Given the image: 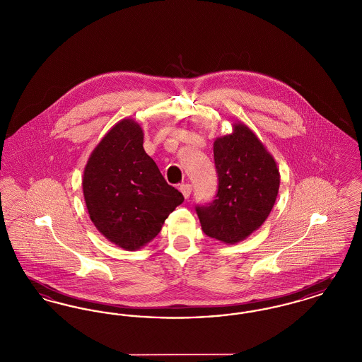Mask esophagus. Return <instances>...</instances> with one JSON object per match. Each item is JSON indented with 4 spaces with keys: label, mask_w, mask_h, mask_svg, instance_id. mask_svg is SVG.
<instances>
[{
    "label": "esophagus",
    "mask_w": 362,
    "mask_h": 362,
    "mask_svg": "<svg viewBox=\"0 0 362 362\" xmlns=\"http://www.w3.org/2000/svg\"><path fill=\"white\" fill-rule=\"evenodd\" d=\"M179 189H180V192L183 194V197L187 199L189 197V194H191V191H192V187H191V185L186 183V185H180Z\"/></svg>",
    "instance_id": "esophagus-1"
}]
</instances>
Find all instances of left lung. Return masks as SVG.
Returning a JSON list of instances; mask_svg holds the SVG:
<instances>
[{
  "label": "left lung",
  "mask_w": 362,
  "mask_h": 362,
  "mask_svg": "<svg viewBox=\"0 0 362 362\" xmlns=\"http://www.w3.org/2000/svg\"><path fill=\"white\" fill-rule=\"evenodd\" d=\"M218 175L216 199L197 206L207 236L236 244L259 229L276 204L279 170L276 160L258 136L244 123H233V132L213 144Z\"/></svg>",
  "instance_id": "1"
}]
</instances>
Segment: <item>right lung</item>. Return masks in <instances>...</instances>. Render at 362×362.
<instances>
[{"instance_id":"obj_1","label":"right lung","mask_w":362,"mask_h":362,"mask_svg":"<svg viewBox=\"0 0 362 362\" xmlns=\"http://www.w3.org/2000/svg\"><path fill=\"white\" fill-rule=\"evenodd\" d=\"M139 123H115L86 161L83 191L90 221L107 240L136 251L153 240L185 198L144 151Z\"/></svg>"}]
</instances>
